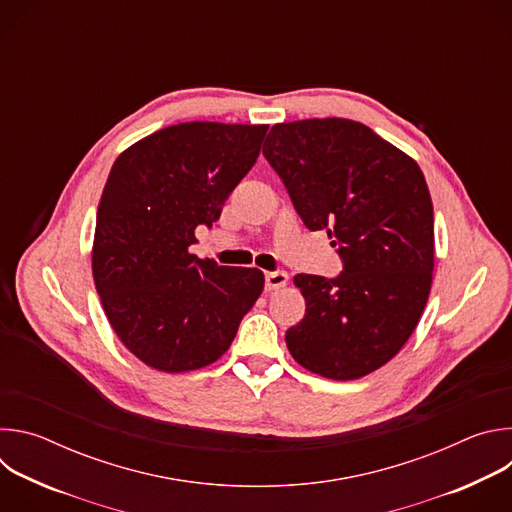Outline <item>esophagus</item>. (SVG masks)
I'll return each mask as SVG.
<instances>
[{"label": "esophagus", "instance_id": "1", "mask_svg": "<svg viewBox=\"0 0 512 512\" xmlns=\"http://www.w3.org/2000/svg\"><path fill=\"white\" fill-rule=\"evenodd\" d=\"M287 283V273L285 271H269L265 273V287L267 291L281 289Z\"/></svg>", "mask_w": 512, "mask_h": 512}]
</instances>
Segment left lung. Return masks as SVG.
Instances as JSON below:
<instances>
[{
	"label": "left lung",
	"mask_w": 512,
	"mask_h": 512,
	"mask_svg": "<svg viewBox=\"0 0 512 512\" xmlns=\"http://www.w3.org/2000/svg\"><path fill=\"white\" fill-rule=\"evenodd\" d=\"M263 156L310 231L342 259L334 279L294 277L306 316L285 332L304 369L352 381L387 364L413 334L431 289L433 204L417 162L358 121L277 123Z\"/></svg>",
	"instance_id": "1"
}]
</instances>
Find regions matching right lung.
I'll use <instances>...</instances> for the list:
<instances>
[{
    "label": "right lung",
    "instance_id": "add662e5",
    "mask_svg": "<svg viewBox=\"0 0 512 512\" xmlns=\"http://www.w3.org/2000/svg\"><path fill=\"white\" fill-rule=\"evenodd\" d=\"M269 125L190 121L127 148L97 208L93 277L119 340L148 367L186 373L221 358L263 291V271L190 253L259 158Z\"/></svg>",
    "mask_w": 512,
    "mask_h": 512
}]
</instances>
